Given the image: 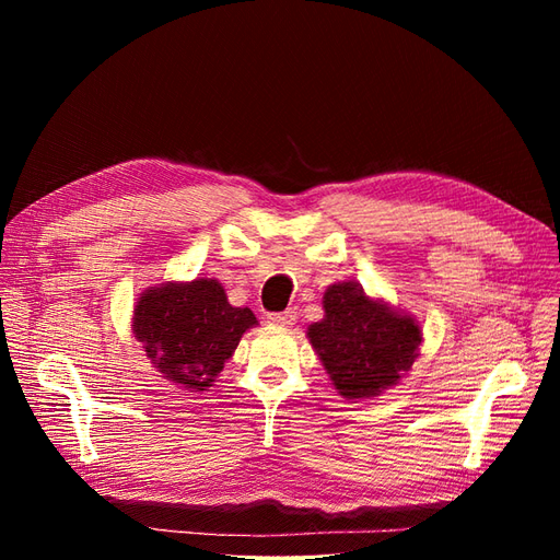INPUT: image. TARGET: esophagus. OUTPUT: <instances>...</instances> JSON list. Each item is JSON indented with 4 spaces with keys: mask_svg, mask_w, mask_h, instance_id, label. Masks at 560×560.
<instances>
[{
    "mask_svg": "<svg viewBox=\"0 0 560 560\" xmlns=\"http://www.w3.org/2000/svg\"><path fill=\"white\" fill-rule=\"evenodd\" d=\"M266 319H268V325H273V327H290L296 322V311L290 308L284 313H270Z\"/></svg>",
    "mask_w": 560,
    "mask_h": 560,
    "instance_id": "obj_1",
    "label": "esophagus"
}]
</instances>
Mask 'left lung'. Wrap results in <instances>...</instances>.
<instances>
[{
  "label": "left lung",
  "mask_w": 560,
  "mask_h": 560,
  "mask_svg": "<svg viewBox=\"0 0 560 560\" xmlns=\"http://www.w3.org/2000/svg\"><path fill=\"white\" fill-rule=\"evenodd\" d=\"M322 306L325 317L308 327V341L338 395L376 397L411 371L422 343L416 317L366 296L358 282L331 284Z\"/></svg>",
  "instance_id": "left-lung-1"
}]
</instances>
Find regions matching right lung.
Wrapping results in <instances>:
<instances>
[{
  "instance_id": "right-lung-1",
  "label": "right lung",
  "mask_w": 560,
  "mask_h": 560,
  "mask_svg": "<svg viewBox=\"0 0 560 560\" xmlns=\"http://www.w3.org/2000/svg\"><path fill=\"white\" fill-rule=\"evenodd\" d=\"M249 308H233L212 278L149 287L132 311V334L165 381L200 393L222 374L247 329Z\"/></svg>"
}]
</instances>
